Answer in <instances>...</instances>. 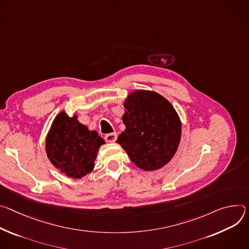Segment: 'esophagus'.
Here are the masks:
<instances>
[{
    "mask_svg": "<svg viewBox=\"0 0 249 249\" xmlns=\"http://www.w3.org/2000/svg\"><path fill=\"white\" fill-rule=\"evenodd\" d=\"M117 139H118V135H117L116 132H114V133H108V134H107V135L105 136L106 142H108V143L115 142L117 141Z\"/></svg>",
    "mask_w": 249,
    "mask_h": 249,
    "instance_id": "1",
    "label": "esophagus"
}]
</instances>
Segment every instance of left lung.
I'll return each mask as SVG.
<instances>
[{
  "mask_svg": "<svg viewBox=\"0 0 249 249\" xmlns=\"http://www.w3.org/2000/svg\"><path fill=\"white\" fill-rule=\"evenodd\" d=\"M124 107L125 129L117 142L143 171L162 168L173 158L181 141L182 124L176 109L167 99L148 90L128 94Z\"/></svg>",
  "mask_w": 249,
  "mask_h": 249,
  "instance_id": "obj_1",
  "label": "left lung"
}]
</instances>
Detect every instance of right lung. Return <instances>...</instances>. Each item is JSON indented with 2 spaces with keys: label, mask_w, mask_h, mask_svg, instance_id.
<instances>
[{
  "label": "right lung",
  "mask_w": 249,
  "mask_h": 249,
  "mask_svg": "<svg viewBox=\"0 0 249 249\" xmlns=\"http://www.w3.org/2000/svg\"><path fill=\"white\" fill-rule=\"evenodd\" d=\"M105 141L96 130L78 121L77 115L69 117L60 112L47 132L45 151L55 168L69 178L81 179L95 167V160Z\"/></svg>",
  "instance_id": "add662e5"
}]
</instances>
